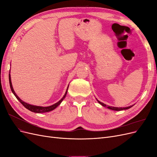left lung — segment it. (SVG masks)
I'll list each match as a JSON object with an SVG mask.
<instances>
[{"label": "left lung", "mask_w": 157, "mask_h": 157, "mask_svg": "<svg viewBox=\"0 0 157 157\" xmlns=\"http://www.w3.org/2000/svg\"><path fill=\"white\" fill-rule=\"evenodd\" d=\"M97 101H98V102L99 104H101V105L102 106L107 107L108 109H111V110H113V111H122V110H125V109H130V107H132L133 106V105H132V106H129V107H110V106H107V105H105V104H104V103L100 102L99 101H98V99H97Z\"/></svg>", "instance_id": "1"}]
</instances>
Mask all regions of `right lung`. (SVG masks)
<instances>
[{"instance_id":"add662e5","label":"right lung","mask_w":157,"mask_h":157,"mask_svg":"<svg viewBox=\"0 0 157 157\" xmlns=\"http://www.w3.org/2000/svg\"><path fill=\"white\" fill-rule=\"evenodd\" d=\"M9 82H10V88H11V90L12 93L14 94V96H16V98L17 99V100L20 101L22 105L24 106L26 109H27L28 110H29L32 112H34V113H46V112H49V111H51L52 110H54V109H55L57 107H58V105H60V103H61V101H62L63 100V99L65 98L66 95H67V90H68V88L67 89V90H66L65 92V94L63 96V97L61 98L60 100L57 102L56 103L54 104V105H50V106H48V107H41V106H36V105H30V104H28L25 102H24L23 101H22L21 99L19 98L17 94H16V92H14L13 90V86H12V82H11V77H10V74L9 73ZM69 87V86H68Z\"/></svg>"}]
</instances>
